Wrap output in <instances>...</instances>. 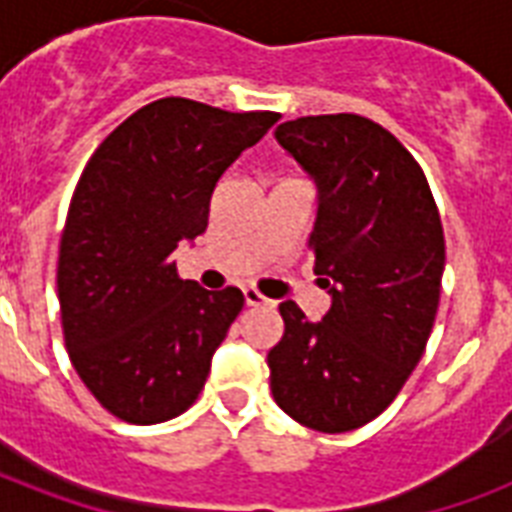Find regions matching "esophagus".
Here are the masks:
<instances>
[{"instance_id": "34e87169", "label": "esophagus", "mask_w": 512, "mask_h": 512, "mask_svg": "<svg viewBox=\"0 0 512 512\" xmlns=\"http://www.w3.org/2000/svg\"><path fill=\"white\" fill-rule=\"evenodd\" d=\"M244 303H247V305H268V303H271V300L260 295L257 289L247 287V289H244Z\"/></svg>"}]
</instances>
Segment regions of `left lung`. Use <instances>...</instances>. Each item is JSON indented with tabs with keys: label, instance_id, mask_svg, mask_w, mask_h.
<instances>
[{
	"label": "left lung",
	"instance_id": "1",
	"mask_svg": "<svg viewBox=\"0 0 512 512\" xmlns=\"http://www.w3.org/2000/svg\"><path fill=\"white\" fill-rule=\"evenodd\" d=\"M276 143L316 185L313 271L332 297L321 321L279 305L268 353L276 404L305 428L345 433L374 420L422 358L444 276V228L409 151L356 114L303 116Z\"/></svg>",
	"mask_w": 512,
	"mask_h": 512
}]
</instances>
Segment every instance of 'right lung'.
Wrapping results in <instances>:
<instances>
[{
  "label": "right lung",
  "instance_id": "add662e5",
  "mask_svg": "<svg viewBox=\"0 0 512 512\" xmlns=\"http://www.w3.org/2000/svg\"><path fill=\"white\" fill-rule=\"evenodd\" d=\"M276 122L162 98L84 167L60 239V316L76 374L119 420H172L204 388L244 295L183 281L175 249L204 233L217 180Z\"/></svg>",
  "mask_w": 512,
  "mask_h": 512
}]
</instances>
